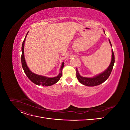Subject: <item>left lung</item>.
I'll return each instance as SVG.
<instances>
[{
	"label": "left lung",
	"mask_w": 130,
	"mask_h": 130,
	"mask_svg": "<svg viewBox=\"0 0 130 130\" xmlns=\"http://www.w3.org/2000/svg\"><path fill=\"white\" fill-rule=\"evenodd\" d=\"M104 32L105 34V32L104 30ZM109 44L112 46V44L111 43V41L109 40ZM114 64H115V55H114V53L113 49L112 50V60L111 63L109 65L108 67L106 69L105 71L102 72L101 73H100L97 75L94 76L92 77H83L80 75V74L78 72L77 69L76 68V77L77 78L78 80L79 81L81 84H83L84 85L87 86H95L99 85L100 84L103 83L106 80H107V78L109 76L110 74H111L112 70L113 69Z\"/></svg>",
	"instance_id": "obj_1"
}]
</instances>
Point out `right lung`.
<instances>
[{
  "instance_id": "add662e5",
  "label": "right lung",
  "mask_w": 130,
  "mask_h": 130,
  "mask_svg": "<svg viewBox=\"0 0 130 130\" xmlns=\"http://www.w3.org/2000/svg\"><path fill=\"white\" fill-rule=\"evenodd\" d=\"M27 32L26 35L25 39L24 40L22 43V56H21V61H22V66L23 70H24V73H25L26 75L27 76L29 79L32 81L33 83L37 85H42L43 86H52L55 84H56L59 80H60L61 77L62 75V69L64 67V62H63L61 66L60 69V73L57 76L53 77H48L36 74H35L32 72L29 68L28 66H27L26 63L25 57H24V44L25 42V39L27 36V35L28 34Z\"/></svg>"
}]
</instances>
